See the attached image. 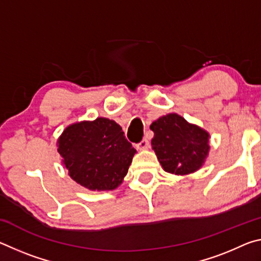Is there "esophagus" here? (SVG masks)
Returning <instances> with one entry per match:
<instances>
[{"label": "esophagus", "mask_w": 261, "mask_h": 261, "mask_svg": "<svg viewBox=\"0 0 261 261\" xmlns=\"http://www.w3.org/2000/svg\"><path fill=\"white\" fill-rule=\"evenodd\" d=\"M136 147L137 149H140V151H143V149H147L149 147V141L146 138H144L140 143L136 145Z\"/></svg>", "instance_id": "34e87169"}]
</instances>
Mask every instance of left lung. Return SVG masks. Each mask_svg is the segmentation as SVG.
Segmentation results:
<instances>
[{
	"instance_id": "obj_1",
	"label": "left lung",
	"mask_w": 261,
	"mask_h": 261,
	"mask_svg": "<svg viewBox=\"0 0 261 261\" xmlns=\"http://www.w3.org/2000/svg\"><path fill=\"white\" fill-rule=\"evenodd\" d=\"M152 148L163 169L185 175L202 166L208 154L210 135L201 127L190 124L177 114L162 116L152 123Z\"/></svg>"
}]
</instances>
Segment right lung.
I'll return each mask as SVG.
<instances>
[{
    "label": "right lung",
    "mask_w": 261,
    "mask_h": 261,
    "mask_svg": "<svg viewBox=\"0 0 261 261\" xmlns=\"http://www.w3.org/2000/svg\"><path fill=\"white\" fill-rule=\"evenodd\" d=\"M57 144L71 178L94 191L116 189L136 153L122 127L103 117L68 126Z\"/></svg>",
    "instance_id": "1"
}]
</instances>
